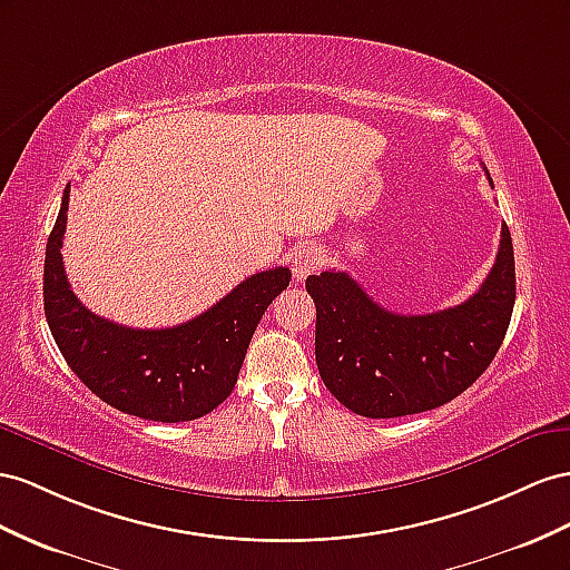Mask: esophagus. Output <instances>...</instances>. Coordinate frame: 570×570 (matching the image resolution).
<instances>
[{
	"label": "esophagus",
	"instance_id": "obj_1",
	"mask_svg": "<svg viewBox=\"0 0 570 570\" xmlns=\"http://www.w3.org/2000/svg\"><path fill=\"white\" fill-rule=\"evenodd\" d=\"M320 262H323V257H320V253L315 250V247H303V250L296 253L294 265H291V269H294L296 279H305V276H311L313 272H317Z\"/></svg>",
	"mask_w": 570,
	"mask_h": 570
}]
</instances>
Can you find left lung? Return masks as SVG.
Listing matches in <instances>:
<instances>
[{"label":"left lung","mask_w":570,"mask_h":570,"mask_svg":"<svg viewBox=\"0 0 570 570\" xmlns=\"http://www.w3.org/2000/svg\"><path fill=\"white\" fill-rule=\"evenodd\" d=\"M305 288L317 311V371L332 395L368 419L429 412L462 395L499 352L515 305L513 240L503 224L484 284L438 313L385 311L337 269L308 276Z\"/></svg>","instance_id":"8db88e82"}]
</instances>
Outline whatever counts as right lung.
I'll return each instance as SVG.
<instances>
[{"label":"right lung","mask_w":570,"mask_h":570,"mask_svg":"<svg viewBox=\"0 0 570 570\" xmlns=\"http://www.w3.org/2000/svg\"><path fill=\"white\" fill-rule=\"evenodd\" d=\"M69 185L46 247L42 301L55 344L79 381L118 412L164 424L209 414L236 387L243 358L288 267L247 276L207 313L166 330H135L98 317L71 291L62 238Z\"/></svg>","instance_id":"obj_1"}]
</instances>
